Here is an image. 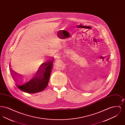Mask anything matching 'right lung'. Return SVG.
Wrapping results in <instances>:
<instances>
[{"instance_id": "add662e5", "label": "right lung", "mask_w": 125, "mask_h": 125, "mask_svg": "<svg viewBox=\"0 0 125 125\" xmlns=\"http://www.w3.org/2000/svg\"><path fill=\"white\" fill-rule=\"evenodd\" d=\"M53 60H49L42 64L39 71L34 77L24 83L16 84L18 89L30 94L39 92L45 89L48 84ZM10 72L12 77H19L16 72L12 70Z\"/></svg>"}]
</instances>
